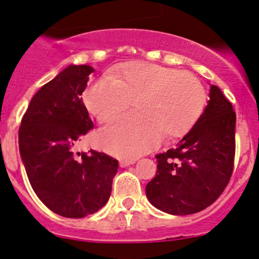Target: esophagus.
Masks as SVG:
<instances>
[{
  "instance_id": "obj_1",
  "label": "esophagus",
  "mask_w": 259,
  "mask_h": 259,
  "mask_svg": "<svg viewBox=\"0 0 259 259\" xmlns=\"http://www.w3.org/2000/svg\"><path fill=\"white\" fill-rule=\"evenodd\" d=\"M135 160H121L120 161V166L121 167H126V166H130V165L135 164Z\"/></svg>"
}]
</instances>
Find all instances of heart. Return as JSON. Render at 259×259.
<instances>
[{
  "label": "heart",
  "instance_id": "b5f03b06",
  "mask_svg": "<svg viewBox=\"0 0 259 259\" xmlns=\"http://www.w3.org/2000/svg\"><path fill=\"white\" fill-rule=\"evenodd\" d=\"M87 109L101 123L127 115L98 133V143L112 155L136 159L155 148L162 135L179 137L192 128L207 103V93L191 72L149 62H133L111 72L84 92Z\"/></svg>",
  "mask_w": 259,
  "mask_h": 259
}]
</instances>
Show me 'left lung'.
Returning <instances> with one entry per match:
<instances>
[{
	"label": "left lung",
	"instance_id": "8db88e82",
	"mask_svg": "<svg viewBox=\"0 0 259 259\" xmlns=\"http://www.w3.org/2000/svg\"><path fill=\"white\" fill-rule=\"evenodd\" d=\"M236 114L217 85L208 105L175 148L155 156L156 175L145 187L155 208L172 215L198 213L218 199L234 170Z\"/></svg>",
	"mask_w": 259,
	"mask_h": 259
}]
</instances>
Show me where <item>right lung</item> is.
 Returning <instances> with one entry per match:
<instances>
[{
  "label": "right lung",
  "mask_w": 259,
  "mask_h": 259,
  "mask_svg": "<svg viewBox=\"0 0 259 259\" xmlns=\"http://www.w3.org/2000/svg\"><path fill=\"white\" fill-rule=\"evenodd\" d=\"M94 68L69 65L39 89L19 127V153L34 192L54 213L84 218L110 198L118 161L105 153H77L93 128L80 95Z\"/></svg>",
  "instance_id": "right-lung-1"
}]
</instances>
